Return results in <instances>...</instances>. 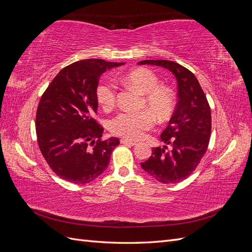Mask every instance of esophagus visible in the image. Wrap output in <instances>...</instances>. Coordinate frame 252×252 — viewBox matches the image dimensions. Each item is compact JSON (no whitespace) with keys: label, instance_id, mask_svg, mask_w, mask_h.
<instances>
[{"label":"esophagus","instance_id":"obj_1","mask_svg":"<svg viewBox=\"0 0 252 252\" xmlns=\"http://www.w3.org/2000/svg\"><path fill=\"white\" fill-rule=\"evenodd\" d=\"M121 143L122 144H126V145H129V146H135L136 144V142H133V141H130V140H127V139H122L121 140Z\"/></svg>","mask_w":252,"mask_h":252}]
</instances>
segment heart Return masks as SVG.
I'll use <instances>...</instances> for the list:
<instances>
[{
  "label": "heart",
  "mask_w": 252,
  "mask_h": 252,
  "mask_svg": "<svg viewBox=\"0 0 252 252\" xmlns=\"http://www.w3.org/2000/svg\"><path fill=\"white\" fill-rule=\"evenodd\" d=\"M120 81L144 94L142 105L146 106L151 111L144 109L121 112L111 120L110 130L113 134L126 139H141L156 123L154 113L159 120L170 116L174 105L173 95L168 88L158 86L157 75L146 68L129 71L122 75ZM96 97L104 109L112 108L117 98L116 84L110 80H103L96 87Z\"/></svg>",
  "instance_id": "heart-1"
}]
</instances>
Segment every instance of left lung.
I'll use <instances>...</instances> for the list:
<instances>
[{
  "mask_svg": "<svg viewBox=\"0 0 252 252\" xmlns=\"http://www.w3.org/2000/svg\"><path fill=\"white\" fill-rule=\"evenodd\" d=\"M138 64L163 67L177 80L179 101L161 133L165 145L152 148L151 157L141 163L143 170L157 181L175 184L196 168L207 150L211 132L209 104L199 81L187 68L167 60H144Z\"/></svg>",
  "mask_w": 252,
  "mask_h": 252,
  "instance_id": "1",
  "label": "left lung"
}]
</instances>
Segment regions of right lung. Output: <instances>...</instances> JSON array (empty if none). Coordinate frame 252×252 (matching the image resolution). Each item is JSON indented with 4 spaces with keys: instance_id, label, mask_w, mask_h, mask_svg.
<instances>
[{
    "instance_id": "add662e5",
    "label": "right lung",
    "mask_w": 252,
    "mask_h": 252,
    "mask_svg": "<svg viewBox=\"0 0 252 252\" xmlns=\"http://www.w3.org/2000/svg\"><path fill=\"white\" fill-rule=\"evenodd\" d=\"M125 63L88 59L63 68L43 94L36 110L35 130L43 157L58 177L87 184L108 167L114 147L111 136L102 140L96 123V87L101 74Z\"/></svg>"
}]
</instances>
